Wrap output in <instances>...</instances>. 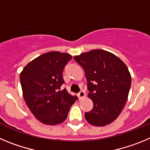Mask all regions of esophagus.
<instances>
[{
    "mask_svg": "<svg viewBox=\"0 0 150 150\" xmlns=\"http://www.w3.org/2000/svg\"><path fill=\"white\" fill-rule=\"evenodd\" d=\"M78 95H79V99H82L86 96V92H85V91H80L79 92V94H78Z\"/></svg>",
    "mask_w": 150,
    "mask_h": 150,
    "instance_id": "1",
    "label": "esophagus"
}]
</instances>
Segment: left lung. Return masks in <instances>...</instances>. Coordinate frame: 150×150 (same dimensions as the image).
<instances>
[{"mask_svg":"<svg viewBox=\"0 0 150 150\" xmlns=\"http://www.w3.org/2000/svg\"><path fill=\"white\" fill-rule=\"evenodd\" d=\"M84 69L88 96L93 109L85 112L88 123L95 126L110 124L120 116L129 93L132 77L125 64L111 52L93 50L74 57Z\"/></svg>","mask_w":150,"mask_h":150,"instance_id":"left-lung-1","label":"left lung"}]
</instances>
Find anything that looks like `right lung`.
Masks as SVG:
<instances>
[{
	"label": "right lung",
	"instance_id": "obj_1",
	"mask_svg": "<svg viewBox=\"0 0 150 150\" xmlns=\"http://www.w3.org/2000/svg\"><path fill=\"white\" fill-rule=\"evenodd\" d=\"M72 56L50 52L29 62L20 74V82L26 104L34 116L43 124H60L67 119L71 106L78 98L70 95L62 73Z\"/></svg>",
	"mask_w": 150,
	"mask_h": 150
}]
</instances>
